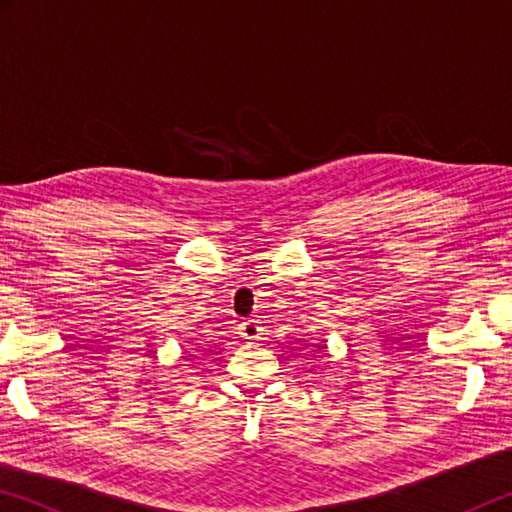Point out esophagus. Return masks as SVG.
<instances>
[{
    "label": "esophagus",
    "mask_w": 512,
    "mask_h": 512,
    "mask_svg": "<svg viewBox=\"0 0 512 512\" xmlns=\"http://www.w3.org/2000/svg\"><path fill=\"white\" fill-rule=\"evenodd\" d=\"M239 334L244 336V339H248V341H255V339H259V325H257V320H244V323L239 325Z\"/></svg>",
    "instance_id": "34e87169"
}]
</instances>
